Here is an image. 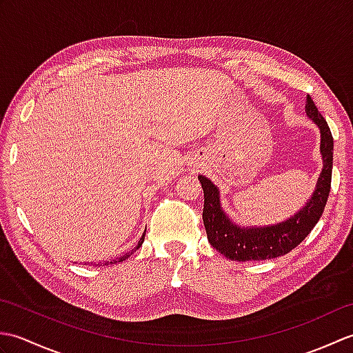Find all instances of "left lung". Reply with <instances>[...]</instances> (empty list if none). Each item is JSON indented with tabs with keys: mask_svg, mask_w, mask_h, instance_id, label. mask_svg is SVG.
Returning <instances> with one entry per match:
<instances>
[{
	"mask_svg": "<svg viewBox=\"0 0 353 353\" xmlns=\"http://www.w3.org/2000/svg\"><path fill=\"white\" fill-rule=\"evenodd\" d=\"M308 115L320 129V153L323 170L320 172L317 186L306 205L288 220L262 228H243L232 221L220 203V191L205 176H199L205 194L203 223L209 243L232 261H264L290 253L310 235L325 211L332 179L334 139L326 119L321 117L311 97L305 104Z\"/></svg>",
	"mask_w": 353,
	"mask_h": 353,
	"instance_id": "8db88e82",
	"label": "left lung"
}]
</instances>
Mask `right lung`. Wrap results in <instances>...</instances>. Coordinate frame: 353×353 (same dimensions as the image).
<instances>
[{"label": "right lung", "mask_w": 353, "mask_h": 353, "mask_svg": "<svg viewBox=\"0 0 353 353\" xmlns=\"http://www.w3.org/2000/svg\"><path fill=\"white\" fill-rule=\"evenodd\" d=\"M144 238H145V232H144V234H142V238L139 239V243H138V245L137 247H134V249H132L129 253H125V254H123V256H119L118 259H115L114 262H109V261H106V262H104V264L103 265H109V264H117V262H121V261H125L127 258H129L130 256V254L133 253V252H137L138 249H139V247L142 245V243H144ZM85 265H86V262H85Z\"/></svg>", "instance_id": "obj_1"}]
</instances>
